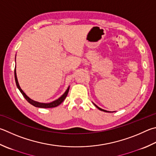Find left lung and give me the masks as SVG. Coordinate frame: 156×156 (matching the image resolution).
I'll use <instances>...</instances> for the list:
<instances>
[{"instance_id": "8db88e82", "label": "left lung", "mask_w": 156, "mask_h": 156, "mask_svg": "<svg viewBox=\"0 0 156 156\" xmlns=\"http://www.w3.org/2000/svg\"><path fill=\"white\" fill-rule=\"evenodd\" d=\"M94 105L96 106V107H97L99 109V110H101V111H104V112H108V111H107V110H103V109H101V108H100V107H98L97 105H95V104H94Z\"/></svg>"}]
</instances>
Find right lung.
<instances>
[{"instance_id":"obj_1","label":"right lung","mask_w":156,"mask_h":156,"mask_svg":"<svg viewBox=\"0 0 156 156\" xmlns=\"http://www.w3.org/2000/svg\"><path fill=\"white\" fill-rule=\"evenodd\" d=\"M14 75H15V80H16V85L17 87L18 88V89L20 90V91L21 92V93L22 94V95L24 96V98L26 99L27 101L28 102L30 103V104H32L33 106H35V107H38V108H54V107H56L58 105H60V104L63 102L64 101L65 99L66 98L67 94H68V92H69V87L67 88V89L66 90V91L65 92L64 94L61 96V98H59L57 100L52 101V102H50V103H40V102H37V101H35L33 100H31L30 99L28 96L25 94V93L23 92V90L21 89L20 87L19 84H18V79H17V76H16V68L14 69Z\"/></svg>"}]
</instances>
